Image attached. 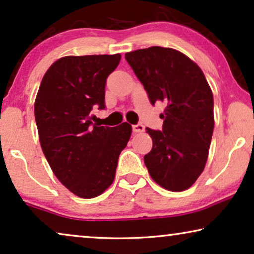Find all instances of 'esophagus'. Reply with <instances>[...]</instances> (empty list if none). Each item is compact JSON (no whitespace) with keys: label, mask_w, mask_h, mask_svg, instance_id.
<instances>
[{"label":"esophagus","mask_w":254,"mask_h":254,"mask_svg":"<svg viewBox=\"0 0 254 254\" xmlns=\"http://www.w3.org/2000/svg\"><path fill=\"white\" fill-rule=\"evenodd\" d=\"M133 131H134V133H142V131H144V126L142 124L134 125Z\"/></svg>","instance_id":"1"}]
</instances>
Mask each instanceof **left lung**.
I'll use <instances>...</instances> for the list:
<instances>
[{"label":"left lung","mask_w":254,"mask_h":254,"mask_svg":"<svg viewBox=\"0 0 254 254\" xmlns=\"http://www.w3.org/2000/svg\"><path fill=\"white\" fill-rule=\"evenodd\" d=\"M152 105L166 104L161 130L152 138L144 164L163 189L182 192L202 173L214 130V98L199 65L180 52L159 46L125 55Z\"/></svg>","instance_id":"1"}]
</instances>
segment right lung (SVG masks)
<instances>
[{"label":"right lung","instance_id":"obj_1","mask_svg":"<svg viewBox=\"0 0 254 254\" xmlns=\"http://www.w3.org/2000/svg\"><path fill=\"white\" fill-rule=\"evenodd\" d=\"M120 54L64 57L40 83L34 117L41 149L57 178L83 199L98 196L113 183L118 158L131 126L93 124L95 106L105 109L106 79Z\"/></svg>","mask_w":254,"mask_h":254}]
</instances>
